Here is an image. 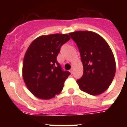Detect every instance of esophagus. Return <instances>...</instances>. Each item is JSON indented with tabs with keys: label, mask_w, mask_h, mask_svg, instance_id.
Instances as JSON below:
<instances>
[{
	"label": "esophagus",
	"mask_w": 127,
	"mask_h": 127,
	"mask_svg": "<svg viewBox=\"0 0 127 127\" xmlns=\"http://www.w3.org/2000/svg\"><path fill=\"white\" fill-rule=\"evenodd\" d=\"M73 72H74V69H73V68H72V69L70 70V72L71 74H73Z\"/></svg>",
	"instance_id": "34e87169"
}]
</instances>
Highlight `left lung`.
<instances>
[{
  "mask_svg": "<svg viewBox=\"0 0 127 127\" xmlns=\"http://www.w3.org/2000/svg\"><path fill=\"white\" fill-rule=\"evenodd\" d=\"M77 44L83 65V74L77 83L90 95L104 92L111 84L116 72V62L112 50L105 39L92 31L69 33Z\"/></svg>",
  "mask_w": 127,
  "mask_h": 127,
  "instance_id": "left-lung-1",
  "label": "left lung"
}]
</instances>
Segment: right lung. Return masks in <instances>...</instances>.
<instances>
[{"instance_id":"right-lung-1","label":"right lung","mask_w":127,"mask_h":127,"mask_svg":"<svg viewBox=\"0 0 127 127\" xmlns=\"http://www.w3.org/2000/svg\"><path fill=\"white\" fill-rule=\"evenodd\" d=\"M70 39L67 34L38 37L30 44L23 58L25 83L34 96L48 100L60 94L70 72L64 71L57 57L62 46Z\"/></svg>"}]
</instances>
